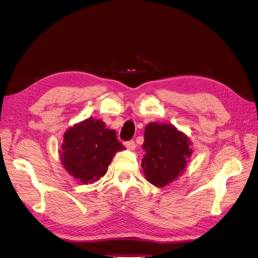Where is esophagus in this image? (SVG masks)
I'll use <instances>...</instances> for the list:
<instances>
[{
    "instance_id": "1",
    "label": "esophagus",
    "mask_w": 258,
    "mask_h": 258,
    "mask_svg": "<svg viewBox=\"0 0 258 258\" xmlns=\"http://www.w3.org/2000/svg\"><path fill=\"white\" fill-rule=\"evenodd\" d=\"M124 144V146H126L128 150H130V151H134L135 148H136V143H135V141H126L123 143Z\"/></svg>"
}]
</instances>
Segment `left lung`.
Segmentation results:
<instances>
[{"mask_svg":"<svg viewBox=\"0 0 258 258\" xmlns=\"http://www.w3.org/2000/svg\"><path fill=\"white\" fill-rule=\"evenodd\" d=\"M142 147L144 175L157 187L168 185L182 174L192 153L188 138L167 123H148Z\"/></svg>","mask_w":258,"mask_h":258,"instance_id":"8db88e82","label":"left lung"}]
</instances>
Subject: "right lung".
I'll use <instances>...</instances> for the list:
<instances>
[{"instance_id": "right-lung-1", "label": "right lung", "mask_w": 258, "mask_h": 258, "mask_svg": "<svg viewBox=\"0 0 258 258\" xmlns=\"http://www.w3.org/2000/svg\"><path fill=\"white\" fill-rule=\"evenodd\" d=\"M123 148L115 130L105 128L102 120L88 118L66 132L60 157L70 174L88 184L106 173L116 152Z\"/></svg>"}]
</instances>
